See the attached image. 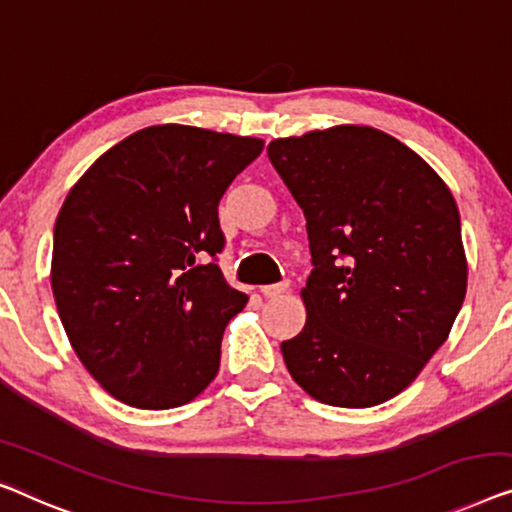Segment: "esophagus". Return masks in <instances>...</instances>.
I'll use <instances>...</instances> for the list:
<instances>
[{"label": "esophagus", "mask_w": 512, "mask_h": 512, "mask_svg": "<svg viewBox=\"0 0 512 512\" xmlns=\"http://www.w3.org/2000/svg\"><path fill=\"white\" fill-rule=\"evenodd\" d=\"M288 288H291V281L284 279L279 281V284H270V286H263L261 293L265 295V298H279V295H284Z\"/></svg>", "instance_id": "1"}]
</instances>
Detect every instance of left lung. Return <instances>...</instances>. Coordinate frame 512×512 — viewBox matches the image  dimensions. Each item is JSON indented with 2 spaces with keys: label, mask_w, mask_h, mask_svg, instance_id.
I'll use <instances>...</instances> for the list:
<instances>
[{
  "label": "left lung",
  "mask_w": 512,
  "mask_h": 512,
  "mask_svg": "<svg viewBox=\"0 0 512 512\" xmlns=\"http://www.w3.org/2000/svg\"><path fill=\"white\" fill-rule=\"evenodd\" d=\"M305 212L307 323L281 342L311 397L344 409L388 402L448 339L466 295L455 198L416 152L372 127L268 145Z\"/></svg>",
  "instance_id": "left-lung-1"
}]
</instances>
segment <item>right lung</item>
<instances>
[{
  "instance_id": "add662e5",
  "label": "right lung",
  "mask_w": 512,
  "mask_h": 512,
  "mask_svg": "<svg viewBox=\"0 0 512 512\" xmlns=\"http://www.w3.org/2000/svg\"><path fill=\"white\" fill-rule=\"evenodd\" d=\"M261 152L258 138L159 124L110 147L66 196L50 284L73 351L120 402L175 409L217 376L249 300L217 265V207Z\"/></svg>"
}]
</instances>
